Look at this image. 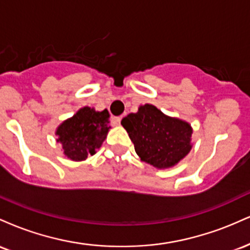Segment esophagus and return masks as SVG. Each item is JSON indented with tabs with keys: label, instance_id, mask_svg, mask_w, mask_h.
<instances>
[{
	"label": "esophagus",
	"instance_id": "1",
	"mask_svg": "<svg viewBox=\"0 0 250 250\" xmlns=\"http://www.w3.org/2000/svg\"><path fill=\"white\" fill-rule=\"evenodd\" d=\"M120 123H121V117H120V116L111 117V125L117 127V125H120Z\"/></svg>",
	"mask_w": 250,
	"mask_h": 250
}]
</instances>
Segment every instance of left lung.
<instances>
[{
	"label": "left lung",
	"mask_w": 250,
	"mask_h": 250,
	"mask_svg": "<svg viewBox=\"0 0 250 250\" xmlns=\"http://www.w3.org/2000/svg\"><path fill=\"white\" fill-rule=\"evenodd\" d=\"M121 125L142 161L155 168L174 167L190 151L191 129L188 122L165 115L153 104L122 119Z\"/></svg>",
	"instance_id": "obj_1"
}]
</instances>
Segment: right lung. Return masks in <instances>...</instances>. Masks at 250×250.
Wrapping results in <instances>:
<instances>
[{"instance_id": "1", "label": "right lung", "mask_w": 250, "mask_h": 250, "mask_svg": "<svg viewBox=\"0 0 250 250\" xmlns=\"http://www.w3.org/2000/svg\"><path fill=\"white\" fill-rule=\"evenodd\" d=\"M108 119L107 109L96 111L94 108L83 107L73 117L63 121L56 130L63 154L73 161H83L88 155L95 154L110 128Z\"/></svg>"}]
</instances>
